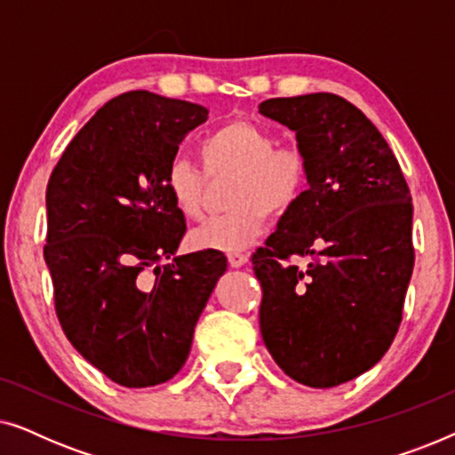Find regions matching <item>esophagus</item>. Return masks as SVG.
<instances>
[{"instance_id": "esophagus-1", "label": "esophagus", "mask_w": 455, "mask_h": 455, "mask_svg": "<svg viewBox=\"0 0 455 455\" xmlns=\"http://www.w3.org/2000/svg\"><path fill=\"white\" fill-rule=\"evenodd\" d=\"M228 260H229V265L238 269V267H244L248 263V257H246V254H242V252H229Z\"/></svg>"}]
</instances>
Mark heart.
I'll list each match as a JSON object with an SVG mask.
<instances>
[{
  "mask_svg": "<svg viewBox=\"0 0 455 455\" xmlns=\"http://www.w3.org/2000/svg\"><path fill=\"white\" fill-rule=\"evenodd\" d=\"M209 176L235 173L229 204L234 211L211 217L192 229L198 251L240 252L260 238L267 213L279 215L298 201L307 184V157L296 145H277L269 130L251 122H232L204 136L198 145ZM165 192L186 220L203 213L204 178L196 165L173 159L167 165Z\"/></svg>",
  "mask_w": 455,
  "mask_h": 455,
  "instance_id": "obj_1",
  "label": "heart"
}]
</instances>
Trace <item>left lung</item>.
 Returning <instances> with one entry per match:
<instances>
[{
	"label": "left lung",
	"mask_w": 455,
	"mask_h": 455,
	"mask_svg": "<svg viewBox=\"0 0 455 455\" xmlns=\"http://www.w3.org/2000/svg\"><path fill=\"white\" fill-rule=\"evenodd\" d=\"M259 114L288 126L307 157V190L252 257L260 335L285 375L335 387L372 369L400 327L414 269L412 196L381 132L346 99H267ZM290 256L309 263H281Z\"/></svg>",
	"instance_id": "1"
}]
</instances>
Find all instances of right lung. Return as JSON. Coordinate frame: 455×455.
<instances>
[{
  "label": "right lung",
  "instance_id": "1",
  "mask_svg": "<svg viewBox=\"0 0 455 455\" xmlns=\"http://www.w3.org/2000/svg\"><path fill=\"white\" fill-rule=\"evenodd\" d=\"M207 116L190 101L124 92L80 128L49 178L43 254L58 319L80 356L124 387H153L182 369L228 269L220 252L176 257L186 221L164 186L180 142ZM159 258L172 265L161 270ZM148 266L153 284L141 277Z\"/></svg>",
  "mask_w": 455,
  "mask_h": 455
}]
</instances>
